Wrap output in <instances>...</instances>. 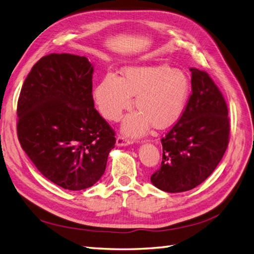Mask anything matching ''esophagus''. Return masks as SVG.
Listing matches in <instances>:
<instances>
[{
    "instance_id": "1",
    "label": "esophagus",
    "mask_w": 254,
    "mask_h": 254,
    "mask_svg": "<svg viewBox=\"0 0 254 254\" xmlns=\"http://www.w3.org/2000/svg\"><path fill=\"white\" fill-rule=\"evenodd\" d=\"M131 144H133V140L127 138L126 136H123V135L117 136V139H116V145L117 146H128Z\"/></svg>"
}]
</instances>
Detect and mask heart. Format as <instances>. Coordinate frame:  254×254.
I'll return each instance as SVG.
<instances>
[{
  "label": "heart",
  "mask_w": 254,
  "mask_h": 254,
  "mask_svg": "<svg viewBox=\"0 0 254 254\" xmlns=\"http://www.w3.org/2000/svg\"><path fill=\"white\" fill-rule=\"evenodd\" d=\"M190 93V82L183 70L168 65L127 67L123 78L109 71L94 90V102L101 115L118 121L132 105L137 110L127 116L123 131L132 136L145 134L150 126L165 128L183 116Z\"/></svg>",
  "instance_id": "obj_1"
}]
</instances>
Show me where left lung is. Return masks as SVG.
I'll return each mask as SVG.
<instances>
[{"label": "left lung", "mask_w": 254, "mask_h": 254, "mask_svg": "<svg viewBox=\"0 0 254 254\" xmlns=\"http://www.w3.org/2000/svg\"><path fill=\"white\" fill-rule=\"evenodd\" d=\"M192 93L183 116L161 139V167L152 174L158 189L189 191L210 176L230 140L226 102L205 70L190 68Z\"/></svg>", "instance_id": "left-lung-1"}]
</instances>
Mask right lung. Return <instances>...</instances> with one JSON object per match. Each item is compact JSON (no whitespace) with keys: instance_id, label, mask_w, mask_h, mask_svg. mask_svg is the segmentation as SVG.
I'll list each match as a JSON object with an SVG mask.
<instances>
[{"instance_id":"obj_1","label":"right lung","mask_w":254,"mask_h":254,"mask_svg":"<svg viewBox=\"0 0 254 254\" xmlns=\"http://www.w3.org/2000/svg\"><path fill=\"white\" fill-rule=\"evenodd\" d=\"M93 66L86 57L50 54L25 78L17 104L24 152L51 183L78 191L105 172L115 131L94 108Z\"/></svg>"}]
</instances>
